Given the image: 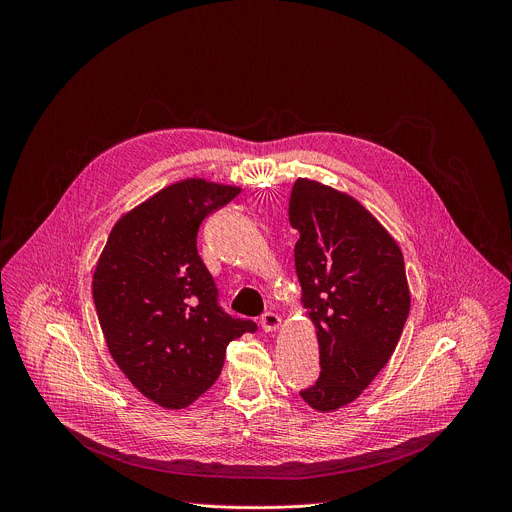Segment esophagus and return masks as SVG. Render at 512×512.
Here are the masks:
<instances>
[{
	"mask_svg": "<svg viewBox=\"0 0 512 512\" xmlns=\"http://www.w3.org/2000/svg\"><path fill=\"white\" fill-rule=\"evenodd\" d=\"M259 324H261V328H263L265 332H275V330L279 328V324H281V318H279L275 312H265V314L261 316Z\"/></svg>",
	"mask_w": 512,
	"mask_h": 512,
	"instance_id": "esophagus-1",
	"label": "esophagus"
}]
</instances>
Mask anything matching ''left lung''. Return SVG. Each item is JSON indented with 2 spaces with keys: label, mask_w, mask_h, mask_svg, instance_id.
<instances>
[{
  "label": "left lung",
  "mask_w": 512,
  "mask_h": 512,
  "mask_svg": "<svg viewBox=\"0 0 512 512\" xmlns=\"http://www.w3.org/2000/svg\"><path fill=\"white\" fill-rule=\"evenodd\" d=\"M289 223L300 233L296 273L322 367L300 395L328 413L352 403L389 362L411 306L405 261L367 208L316 180H296Z\"/></svg>",
  "instance_id": "1"
}]
</instances>
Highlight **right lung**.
<instances>
[{
	"label": "right lung",
	"mask_w": 512,
	"mask_h": 512,
	"mask_svg": "<svg viewBox=\"0 0 512 512\" xmlns=\"http://www.w3.org/2000/svg\"><path fill=\"white\" fill-rule=\"evenodd\" d=\"M241 188L186 178L115 223L93 275L107 348L131 385L166 409H184L223 371L231 340L257 324L231 318L202 263L204 218Z\"/></svg>",
	"instance_id": "add662e5"
}]
</instances>
